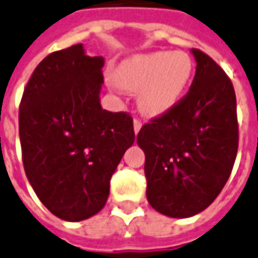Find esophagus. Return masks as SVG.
<instances>
[{
	"label": "esophagus",
	"instance_id": "obj_1",
	"mask_svg": "<svg viewBox=\"0 0 258 258\" xmlns=\"http://www.w3.org/2000/svg\"><path fill=\"white\" fill-rule=\"evenodd\" d=\"M141 128H142V123H141L138 119H134V133L135 134H138L139 130Z\"/></svg>",
	"mask_w": 258,
	"mask_h": 258
}]
</instances>
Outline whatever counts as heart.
I'll use <instances>...</instances> for the list:
<instances>
[{"label":"heart","instance_id":"1","mask_svg":"<svg viewBox=\"0 0 258 258\" xmlns=\"http://www.w3.org/2000/svg\"><path fill=\"white\" fill-rule=\"evenodd\" d=\"M191 57L182 50H157L135 54L121 61L113 74L116 85L138 91L142 113L158 117L176 106L192 76Z\"/></svg>","mask_w":258,"mask_h":258}]
</instances>
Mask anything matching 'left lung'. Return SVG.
I'll list each match as a JSON object with an SVG mask.
<instances>
[{"label":"left lung","instance_id":"8db88e82","mask_svg":"<svg viewBox=\"0 0 258 258\" xmlns=\"http://www.w3.org/2000/svg\"><path fill=\"white\" fill-rule=\"evenodd\" d=\"M191 54L197 68L186 97L137 137L146 157L149 204L176 219L194 216L216 200L238 150L232 83L208 54L198 49Z\"/></svg>","mask_w":258,"mask_h":258}]
</instances>
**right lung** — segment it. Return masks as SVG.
I'll return each instance as SVG.
<instances>
[{
  "instance_id": "1",
  "label": "right lung",
  "mask_w": 258,
  "mask_h": 258,
  "mask_svg": "<svg viewBox=\"0 0 258 258\" xmlns=\"http://www.w3.org/2000/svg\"><path fill=\"white\" fill-rule=\"evenodd\" d=\"M104 64L82 43L54 51L35 68L20 102L28 182L66 221L86 220L105 207L110 177L135 141L131 116L101 106Z\"/></svg>"
}]
</instances>
